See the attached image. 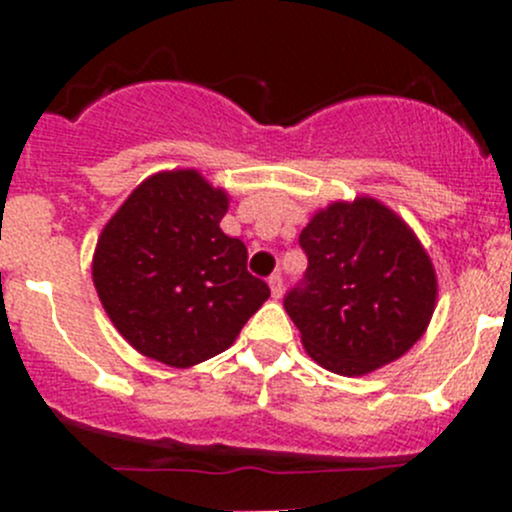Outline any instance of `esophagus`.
Segmentation results:
<instances>
[{"mask_svg": "<svg viewBox=\"0 0 512 512\" xmlns=\"http://www.w3.org/2000/svg\"><path fill=\"white\" fill-rule=\"evenodd\" d=\"M267 282H270L272 297H282V289H285V287H282V275H280V272L270 275V280H267Z\"/></svg>", "mask_w": 512, "mask_h": 512, "instance_id": "obj_1", "label": "esophagus"}]
</instances>
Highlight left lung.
I'll use <instances>...</instances> for the list:
<instances>
[{
  "label": "left lung",
  "instance_id": "obj_1",
  "mask_svg": "<svg viewBox=\"0 0 512 512\" xmlns=\"http://www.w3.org/2000/svg\"><path fill=\"white\" fill-rule=\"evenodd\" d=\"M307 272L285 309L309 356L342 376L399 359L426 332L436 272L409 225L371 198L319 210L299 235Z\"/></svg>",
  "mask_w": 512,
  "mask_h": 512
}]
</instances>
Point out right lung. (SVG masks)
<instances>
[{
  "instance_id": "obj_1",
  "label": "right lung",
  "mask_w": 512,
  "mask_h": 512,
  "mask_svg": "<svg viewBox=\"0 0 512 512\" xmlns=\"http://www.w3.org/2000/svg\"><path fill=\"white\" fill-rule=\"evenodd\" d=\"M225 190L195 170L143 180L98 237L94 285L121 337L168 366L225 352L270 297L247 247L220 230Z\"/></svg>"
}]
</instances>
